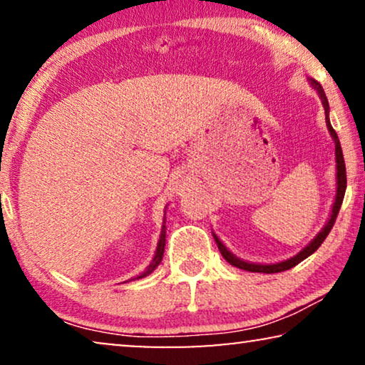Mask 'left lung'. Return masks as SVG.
Instances as JSON below:
<instances>
[{
    "instance_id": "8db88e82",
    "label": "left lung",
    "mask_w": 365,
    "mask_h": 365,
    "mask_svg": "<svg viewBox=\"0 0 365 365\" xmlns=\"http://www.w3.org/2000/svg\"><path fill=\"white\" fill-rule=\"evenodd\" d=\"M311 84L314 86V89L319 93V96L322 99V104L324 108H326V123H327V128L329 131H331V136L334 138V143H336V161H337V194H336V202H334V207H332V214H331V219H329L326 226L321 232L317 234L316 239L309 244L307 247H304L301 252L297 254V256H294L291 259H287V261H282V262H277V264H252V262H244L241 259H237L234 254H231L226 249V246L219 241L217 236H214L217 242V247L219 251H221L222 257L226 259V261L231 264L234 267H239V269H244V271H249V272H264V274H274V272H282V271H287V269H292L294 266H297L299 262L304 261V259L311 256L319 249V246L324 242V239L329 236V232H331V229L334 226V222H336L337 219V214H339V209L342 206V201H344V194H346V187H347V174H346V163H344V156H342V148H341V143H339V138H337V133L334 131V128L331 126V121H329V103H327V98H326V93H324V89L321 84H319L316 79H311Z\"/></svg>"
}]
</instances>
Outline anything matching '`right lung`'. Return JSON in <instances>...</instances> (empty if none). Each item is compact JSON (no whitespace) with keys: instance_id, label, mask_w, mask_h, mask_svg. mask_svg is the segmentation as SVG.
<instances>
[{"instance_id":"add662e5","label":"right lung","mask_w":365,"mask_h":365,"mask_svg":"<svg viewBox=\"0 0 365 365\" xmlns=\"http://www.w3.org/2000/svg\"><path fill=\"white\" fill-rule=\"evenodd\" d=\"M164 246H166V226H163V231H161V237H159V242H158V249H156V256H154L153 262L149 264V267L144 271L141 276H138V279H141L144 276H148V274H151L154 269L159 266V262L163 261V254H164Z\"/></svg>"}]
</instances>
